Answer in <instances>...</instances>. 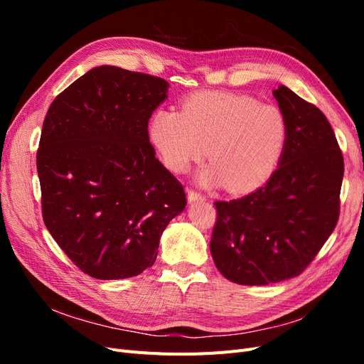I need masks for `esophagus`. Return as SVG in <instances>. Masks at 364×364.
Wrapping results in <instances>:
<instances>
[{"mask_svg":"<svg viewBox=\"0 0 364 364\" xmlns=\"http://www.w3.org/2000/svg\"><path fill=\"white\" fill-rule=\"evenodd\" d=\"M186 199H188V202L190 203H193V202H199V200H205L206 197L203 196V194H200V193H197V191H194V190H190L188 191V194H186Z\"/></svg>","mask_w":364,"mask_h":364,"instance_id":"esophagus-1","label":"esophagus"}]
</instances>
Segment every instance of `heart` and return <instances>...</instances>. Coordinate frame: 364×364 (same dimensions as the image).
<instances>
[{"instance_id":"heart-1","label":"heart","mask_w":364,"mask_h":364,"mask_svg":"<svg viewBox=\"0 0 364 364\" xmlns=\"http://www.w3.org/2000/svg\"><path fill=\"white\" fill-rule=\"evenodd\" d=\"M289 136L279 107L230 92H197L182 111L159 109L149 124L151 146L174 173L188 171L206 156L213 164L199 174L202 185L230 193L252 191L277 170Z\"/></svg>"}]
</instances>
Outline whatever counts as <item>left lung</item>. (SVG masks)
<instances>
[{
  "label": "left lung",
  "mask_w": 364,
  "mask_h": 364,
  "mask_svg": "<svg viewBox=\"0 0 364 364\" xmlns=\"http://www.w3.org/2000/svg\"><path fill=\"white\" fill-rule=\"evenodd\" d=\"M289 124L278 168L241 199L215 202V267L241 285L301 274L333 234L340 211L343 155L321 109L287 86L273 91Z\"/></svg>",
  "instance_id": "8db88e82"
}]
</instances>
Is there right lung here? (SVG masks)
I'll use <instances>...</instances> for the list:
<instances>
[{
  "instance_id": "add662e5",
  "label": "right lung",
  "mask_w": 364,
  "mask_h": 364,
  "mask_svg": "<svg viewBox=\"0 0 364 364\" xmlns=\"http://www.w3.org/2000/svg\"><path fill=\"white\" fill-rule=\"evenodd\" d=\"M168 86L103 65L54 98L43 119L36 155L43 223L95 279L151 267L164 229L186 206L183 186L155 156L147 130Z\"/></svg>"
}]
</instances>
